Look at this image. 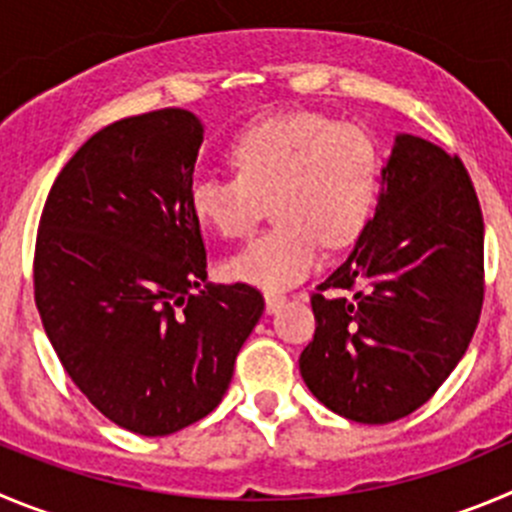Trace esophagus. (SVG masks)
<instances>
[{
    "mask_svg": "<svg viewBox=\"0 0 512 512\" xmlns=\"http://www.w3.org/2000/svg\"><path fill=\"white\" fill-rule=\"evenodd\" d=\"M283 305H285V295L283 293H265V310H267V313H278Z\"/></svg>",
    "mask_w": 512,
    "mask_h": 512,
    "instance_id": "34e87169",
    "label": "esophagus"
}]
</instances>
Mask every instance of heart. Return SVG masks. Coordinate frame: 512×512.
<instances>
[{
  "mask_svg": "<svg viewBox=\"0 0 512 512\" xmlns=\"http://www.w3.org/2000/svg\"><path fill=\"white\" fill-rule=\"evenodd\" d=\"M237 176L191 181L194 217L227 240L252 232L265 202L278 224L224 262V275L283 290L318 267L323 242L358 237L379 189V151L364 128L321 113H285L245 128L229 146Z\"/></svg>",
  "mask_w": 512,
  "mask_h": 512,
  "instance_id": "b5f03b06",
  "label": "heart"
}]
</instances>
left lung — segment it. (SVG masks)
<instances>
[{"mask_svg":"<svg viewBox=\"0 0 512 512\" xmlns=\"http://www.w3.org/2000/svg\"><path fill=\"white\" fill-rule=\"evenodd\" d=\"M482 234L462 161L399 133L374 217L310 298L315 336L300 353V376L315 399L361 424L396 422L429 401L480 321Z\"/></svg>","mask_w":512,"mask_h":512,"instance_id":"left-lung-1","label":"left lung"}]
</instances>
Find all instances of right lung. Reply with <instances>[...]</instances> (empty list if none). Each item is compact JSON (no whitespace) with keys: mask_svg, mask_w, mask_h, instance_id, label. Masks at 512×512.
<instances>
[{"mask_svg":"<svg viewBox=\"0 0 512 512\" xmlns=\"http://www.w3.org/2000/svg\"><path fill=\"white\" fill-rule=\"evenodd\" d=\"M202 141L181 108L105 126L62 166L37 229L35 303L62 369L143 437L217 407L265 310L252 285L202 288L207 247L189 207Z\"/></svg>","mask_w":512,"mask_h":512,"instance_id":"right-lung-1","label":"right lung"}]
</instances>
